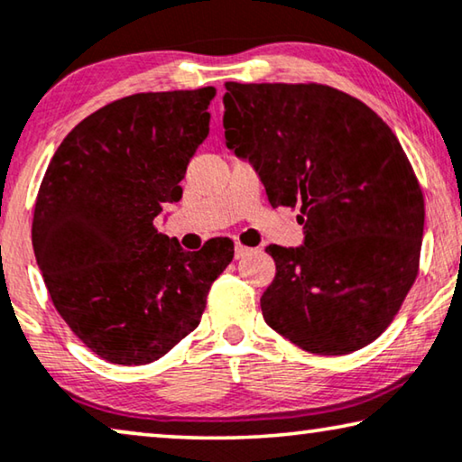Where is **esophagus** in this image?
<instances>
[{"mask_svg": "<svg viewBox=\"0 0 462 462\" xmlns=\"http://www.w3.org/2000/svg\"><path fill=\"white\" fill-rule=\"evenodd\" d=\"M250 252H252L250 247H245V245H242V244H236V258H237V260L247 256V254H250Z\"/></svg>", "mask_w": 462, "mask_h": 462, "instance_id": "obj_1", "label": "esophagus"}]
</instances>
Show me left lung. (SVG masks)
<instances>
[{
	"instance_id": "obj_1",
	"label": "left lung",
	"mask_w": 462,
	"mask_h": 462,
	"mask_svg": "<svg viewBox=\"0 0 462 462\" xmlns=\"http://www.w3.org/2000/svg\"><path fill=\"white\" fill-rule=\"evenodd\" d=\"M225 145L247 160L273 208L302 204L304 244L269 245V327L339 356L377 339L419 271L425 204L393 131L327 85L225 83Z\"/></svg>"
}]
</instances>
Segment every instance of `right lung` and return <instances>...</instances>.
Here are the masks:
<instances>
[{
  "label": "right lung",
  "mask_w": 462,
  "mask_h": 462,
  "mask_svg": "<svg viewBox=\"0 0 462 462\" xmlns=\"http://www.w3.org/2000/svg\"><path fill=\"white\" fill-rule=\"evenodd\" d=\"M215 87L135 93L81 120L39 187L32 250L72 333L115 365H148L199 325L233 258L217 237L185 252L153 220L181 199L187 164L210 131Z\"/></svg>",
  "instance_id": "right-lung-1"
}]
</instances>
